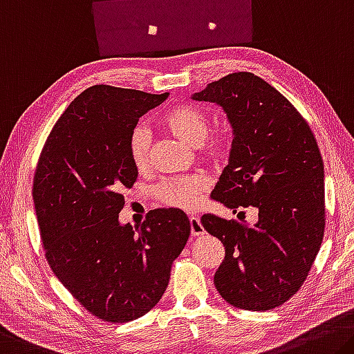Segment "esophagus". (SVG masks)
I'll return each mask as SVG.
<instances>
[{
  "mask_svg": "<svg viewBox=\"0 0 354 354\" xmlns=\"http://www.w3.org/2000/svg\"><path fill=\"white\" fill-rule=\"evenodd\" d=\"M189 221H190V234H192V236H201V234H205V228L201 225L198 217L192 216Z\"/></svg>",
  "mask_w": 354,
  "mask_h": 354,
  "instance_id": "esophagus-1",
  "label": "esophagus"
}]
</instances>
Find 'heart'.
I'll return each mask as SVG.
<instances>
[{
	"label": "heart",
	"mask_w": 354,
	"mask_h": 354,
	"mask_svg": "<svg viewBox=\"0 0 354 354\" xmlns=\"http://www.w3.org/2000/svg\"><path fill=\"white\" fill-rule=\"evenodd\" d=\"M162 126L189 147L200 148L203 159L212 164H221L232 154L233 133L230 132V129H221L209 136V118L198 106H175L162 118ZM151 142L153 137L147 126L138 124L132 129L127 149L129 159L137 170H145L149 165ZM206 187V179L201 176L168 178L154 187V197L157 203L189 211L198 205Z\"/></svg>",
	"instance_id": "heart-1"
}]
</instances>
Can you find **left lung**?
Wrapping results in <instances>:
<instances>
[{
    "label": "left lung",
    "mask_w": 354,
    "mask_h": 354,
    "mask_svg": "<svg viewBox=\"0 0 354 354\" xmlns=\"http://www.w3.org/2000/svg\"><path fill=\"white\" fill-rule=\"evenodd\" d=\"M194 100L221 105L233 149L212 200L257 207L254 227L214 214L201 225L222 241L214 274L223 299L244 310H271L301 288L324 234V167L307 121L276 88L252 72L212 82Z\"/></svg>",
    "instance_id": "8db88e82"
}]
</instances>
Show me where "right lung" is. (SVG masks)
Instances as JSON below:
<instances>
[{
    "instance_id": "1",
    "label": "right lung",
    "mask_w": 354,
    "mask_h": 354,
    "mask_svg": "<svg viewBox=\"0 0 354 354\" xmlns=\"http://www.w3.org/2000/svg\"><path fill=\"white\" fill-rule=\"evenodd\" d=\"M167 97L110 85L85 89L56 121L36 167L32 200L48 265L104 322H132L159 302L190 234L187 216L175 207L149 211L137 232L118 221L122 189L138 176L129 136Z\"/></svg>"
}]
</instances>
